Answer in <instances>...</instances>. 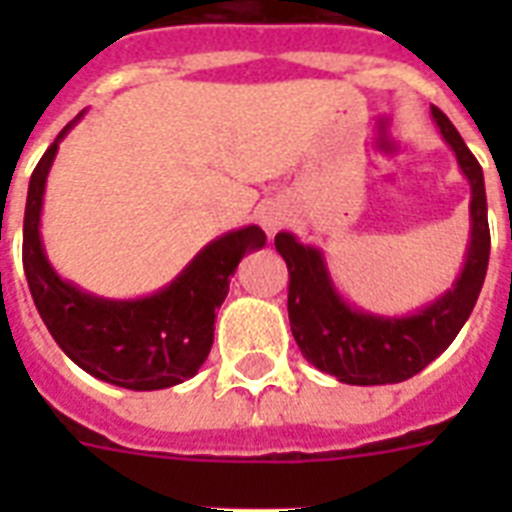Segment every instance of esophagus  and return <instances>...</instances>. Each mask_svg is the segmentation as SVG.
<instances>
[{"instance_id": "34e87169", "label": "esophagus", "mask_w": 512, "mask_h": 512, "mask_svg": "<svg viewBox=\"0 0 512 512\" xmlns=\"http://www.w3.org/2000/svg\"><path fill=\"white\" fill-rule=\"evenodd\" d=\"M287 223H289L287 204H281V201H265L263 209H260V225H263L265 231L276 233Z\"/></svg>"}]
</instances>
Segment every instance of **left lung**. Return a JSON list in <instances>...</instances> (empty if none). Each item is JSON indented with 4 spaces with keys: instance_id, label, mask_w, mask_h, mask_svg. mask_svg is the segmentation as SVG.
Returning a JSON list of instances; mask_svg holds the SVG:
<instances>
[{
    "instance_id": "1",
    "label": "left lung",
    "mask_w": 512,
    "mask_h": 512,
    "mask_svg": "<svg viewBox=\"0 0 512 512\" xmlns=\"http://www.w3.org/2000/svg\"><path fill=\"white\" fill-rule=\"evenodd\" d=\"M441 138L470 183V241L452 289L409 316H380L350 305L337 292L319 247L295 233H276V249L289 268V327L316 369L348 385H390L422 372L460 335L473 313L489 268V217L484 172L444 111L430 108Z\"/></svg>"
}]
</instances>
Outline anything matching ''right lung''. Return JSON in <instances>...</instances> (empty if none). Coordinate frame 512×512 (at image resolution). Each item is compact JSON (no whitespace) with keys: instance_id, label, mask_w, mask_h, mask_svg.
Returning a JSON list of instances; mask_svg holds the SVG:
<instances>
[{"instance_id":"add662e5","label":"right lung","mask_w":512,"mask_h":512,"mask_svg":"<svg viewBox=\"0 0 512 512\" xmlns=\"http://www.w3.org/2000/svg\"><path fill=\"white\" fill-rule=\"evenodd\" d=\"M84 114L68 122L36 164L23 217V271L50 335L76 366L103 382L130 390H162L191 380L207 361L217 308L247 252L265 247V233L244 225L209 241L175 279L154 295L108 300L60 279L44 252L42 201L47 175L66 138Z\"/></svg>"}]
</instances>
